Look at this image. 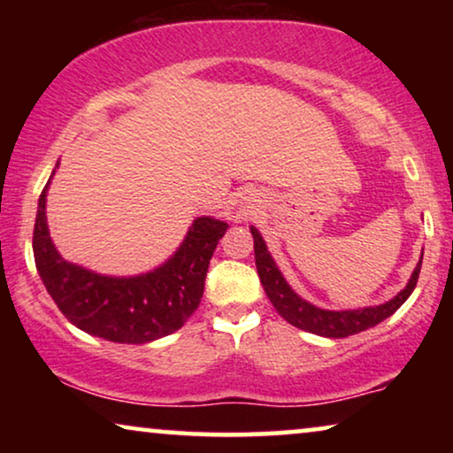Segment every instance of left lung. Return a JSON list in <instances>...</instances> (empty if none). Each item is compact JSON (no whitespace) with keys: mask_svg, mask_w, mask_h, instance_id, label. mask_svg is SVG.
<instances>
[{"mask_svg":"<svg viewBox=\"0 0 453 453\" xmlns=\"http://www.w3.org/2000/svg\"><path fill=\"white\" fill-rule=\"evenodd\" d=\"M253 234V251H256V268L262 280V287L268 295L272 305L276 311L282 315L288 324H293L299 330L318 334V336L326 338H346L352 334L365 332L369 327L381 324L383 319L398 311L408 296L412 295L414 287L418 282L420 264H423V256H420L417 268H414L411 280L392 301L383 303V305L375 307H363V309H349V311H327V309H319L301 299L288 282L284 280L282 272L278 270L274 259H272L268 247H265L262 234L256 226H251Z\"/></svg>","mask_w":453,"mask_h":453,"instance_id":"8db88e82","label":"left lung"}]
</instances>
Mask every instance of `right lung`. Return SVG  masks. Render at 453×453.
Instances as JSON below:
<instances>
[{
	"label": "right lung",
	"mask_w": 453,
	"mask_h": 453,
	"mask_svg": "<svg viewBox=\"0 0 453 453\" xmlns=\"http://www.w3.org/2000/svg\"><path fill=\"white\" fill-rule=\"evenodd\" d=\"M55 171L51 173V177ZM39 197L33 251L39 276L59 311L92 336L121 344H146L179 330L200 305L216 245L228 225L200 216L175 256L140 276H103L65 262L47 228V189Z\"/></svg>",
	"instance_id": "1"
}]
</instances>
